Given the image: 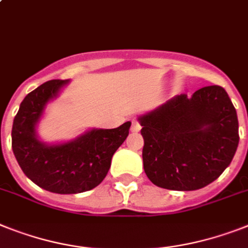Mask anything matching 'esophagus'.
Instances as JSON below:
<instances>
[{"label":"esophagus","mask_w":248,"mask_h":248,"mask_svg":"<svg viewBox=\"0 0 248 248\" xmlns=\"http://www.w3.org/2000/svg\"><path fill=\"white\" fill-rule=\"evenodd\" d=\"M140 128H142V126H140V123H139V120L133 119L132 120V126H130V130H132V132H134V133H137V132H139V130H140Z\"/></svg>","instance_id":"obj_1"}]
</instances>
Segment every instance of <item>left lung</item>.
I'll return each instance as SVG.
<instances>
[{
  "mask_svg": "<svg viewBox=\"0 0 248 248\" xmlns=\"http://www.w3.org/2000/svg\"><path fill=\"white\" fill-rule=\"evenodd\" d=\"M143 167L155 185L190 191L209 185L238 147L237 112L226 90L213 85L181 93L139 118Z\"/></svg>",
  "mask_w": 248,
  "mask_h": 248,
  "instance_id": "left-lung-1",
  "label": "left lung"
}]
</instances>
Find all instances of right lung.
<instances>
[{
  "label": "right lung",
  "instance_id": "add662e5",
  "mask_svg": "<svg viewBox=\"0 0 248 248\" xmlns=\"http://www.w3.org/2000/svg\"><path fill=\"white\" fill-rule=\"evenodd\" d=\"M65 79H52L26 95L12 124V151L29 179L57 194L89 191L108 175L112 155L129 134L130 122L115 129H93L72 142L46 146L36 138L35 125L46 102Z\"/></svg>",
  "mask_w": 248,
  "mask_h": 248
}]
</instances>
